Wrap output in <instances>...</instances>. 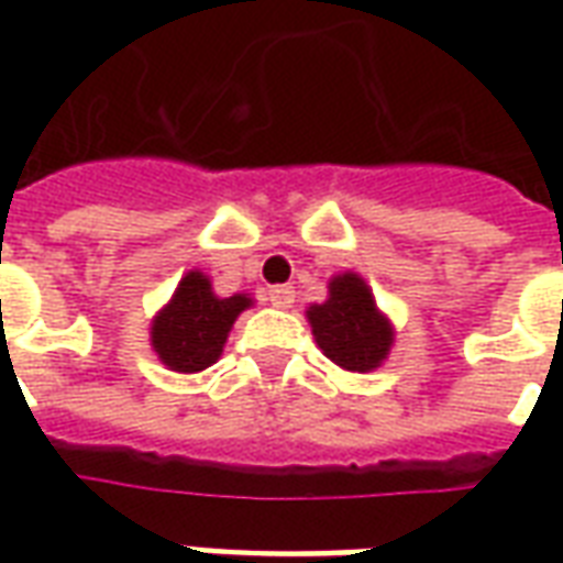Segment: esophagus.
Returning a JSON list of instances; mask_svg holds the SVG:
<instances>
[{
	"label": "esophagus",
	"mask_w": 563,
	"mask_h": 563,
	"mask_svg": "<svg viewBox=\"0 0 563 563\" xmlns=\"http://www.w3.org/2000/svg\"><path fill=\"white\" fill-rule=\"evenodd\" d=\"M268 301L274 307H292L295 305V286H289V283H280V286H271L268 289Z\"/></svg>",
	"instance_id": "obj_1"
}]
</instances>
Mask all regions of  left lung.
<instances>
[{
  "label": "left lung",
  "mask_w": 563,
  "mask_h": 563,
  "mask_svg": "<svg viewBox=\"0 0 563 563\" xmlns=\"http://www.w3.org/2000/svg\"><path fill=\"white\" fill-rule=\"evenodd\" d=\"M317 343L346 371L377 367L391 346V325L377 313L374 295L355 274H341L329 286V301L307 310Z\"/></svg>",
  "instance_id": "1"
}]
</instances>
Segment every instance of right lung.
Wrapping results in <instances>:
<instances>
[{
	"mask_svg": "<svg viewBox=\"0 0 563 563\" xmlns=\"http://www.w3.org/2000/svg\"><path fill=\"white\" fill-rule=\"evenodd\" d=\"M244 307H250L246 295L217 298L208 277L201 271H189L177 286L172 305L153 322V350L172 371H205L220 358L222 343Z\"/></svg>",
	"mask_w": 563,
	"mask_h": 563,
	"instance_id": "add662e5",
	"label": "right lung"
}]
</instances>
